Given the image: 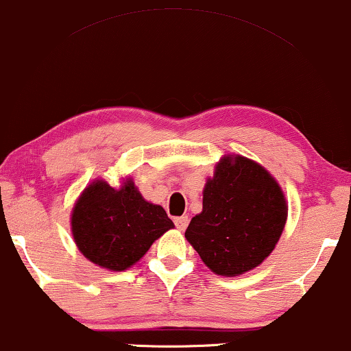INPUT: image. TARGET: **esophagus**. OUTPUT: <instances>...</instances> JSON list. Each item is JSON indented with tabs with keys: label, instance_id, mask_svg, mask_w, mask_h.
Listing matches in <instances>:
<instances>
[{
	"label": "esophagus",
	"instance_id": "34e87169",
	"mask_svg": "<svg viewBox=\"0 0 351 351\" xmlns=\"http://www.w3.org/2000/svg\"><path fill=\"white\" fill-rule=\"evenodd\" d=\"M188 221H189V219H188V217H186V215H183V217H176V219H175L176 228H178L180 232H184L186 227H188Z\"/></svg>",
	"mask_w": 351,
	"mask_h": 351
}]
</instances>
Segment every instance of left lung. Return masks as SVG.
<instances>
[{
    "label": "left lung",
    "mask_w": 351,
    "mask_h": 351,
    "mask_svg": "<svg viewBox=\"0 0 351 351\" xmlns=\"http://www.w3.org/2000/svg\"><path fill=\"white\" fill-rule=\"evenodd\" d=\"M288 217L285 194L263 165L223 155L202 191V212L184 237L202 263L221 277H237L267 259Z\"/></svg>",
    "instance_id": "left-lung-1"
}]
</instances>
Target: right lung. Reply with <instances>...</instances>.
I'll return each mask as SVG.
<instances>
[{
    "label": "right lung",
    "mask_w": 351,
    "mask_h": 351,
    "mask_svg": "<svg viewBox=\"0 0 351 351\" xmlns=\"http://www.w3.org/2000/svg\"><path fill=\"white\" fill-rule=\"evenodd\" d=\"M173 227L163 207L145 201L132 178L123 180L119 188L94 180L71 212L77 250L90 263L113 272L132 267Z\"/></svg>",
    "instance_id": "1"
}]
</instances>
